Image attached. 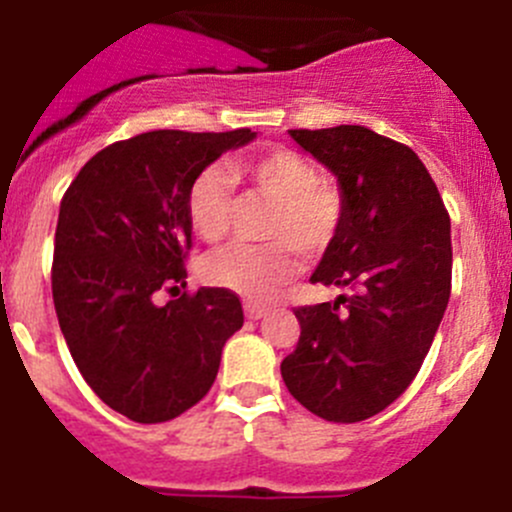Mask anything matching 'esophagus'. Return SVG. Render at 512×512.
Here are the masks:
<instances>
[{
    "instance_id": "esophagus-1",
    "label": "esophagus",
    "mask_w": 512,
    "mask_h": 512,
    "mask_svg": "<svg viewBox=\"0 0 512 512\" xmlns=\"http://www.w3.org/2000/svg\"><path fill=\"white\" fill-rule=\"evenodd\" d=\"M246 316H249V318H254V321H256V318H263V316H266V313H268V306H266V303H256V301H246Z\"/></svg>"
}]
</instances>
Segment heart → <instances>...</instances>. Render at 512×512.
I'll return each mask as SVG.
<instances>
[{
    "mask_svg": "<svg viewBox=\"0 0 512 512\" xmlns=\"http://www.w3.org/2000/svg\"><path fill=\"white\" fill-rule=\"evenodd\" d=\"M234 179L246 181L256 196L271 201L261 226L266 244L229 246L201 261V278L246 298H266L296 273L298 254L323 256L341 234L348 214L343 186L301 151L278 149L239 159L226 169H206L186 196L189 224L206 244L231 234L236 211Z\"/></svg>",
    "mask_w": 512,
    "mask_h": 512,
    "instance_id": "heart-1",
    "label": "heart"
}]
</instances>
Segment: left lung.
Masks as SVG:
<instances>
[{
  "instance_id": "1",
  "label": "left lung",
  "mask_w": 512,
  "mask_h": 512,
  "mask_svg": "<svg viewBox=\"0 0 512 512\" xmlns=\"http://www.w3.org/2000/svg\"><path fill=\"white\" fill-rule=\"evenodd\" d=\"M291 136L346 191V224L311 281L348 293L293 308L301 336L281 376L313 416L358 423L403 396L426 361L450 298V216L411 146L356 124Z\"/></svg>"
}]
</instances>
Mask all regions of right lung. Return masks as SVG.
Masks as SVG:
<instances>
[{
  "label": "right lung",
  "instance_id": "right-lung-1",
  "mask_svg": "<svg viewBox=\"0 0 512 512\" xmlns=\"http://www.w3.org/2000/svg\"><path fill=\"white\" fill-rule=\"evenodd\" d=\"M254 136L146 131L91 156L64 191L52 261L59 328L91 391L131 421L164 423L196 406L244 326L234 291L181 288L191 184ZM164 292L172 301L161 304Z\"/></svg>",
  "mask_w": 512,
  "mask_h": 512
}]
</instances>
